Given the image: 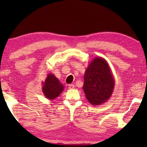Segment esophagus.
<instances>
[{"label": "esophagus", "mask_w": 147, "mask_h": 147, "mask_svg": "<svg viewBox=\"0 0 147 147\" xmlns=\"http://www.w3.org/2000/svg\"><path fill=\"white\" fill-rule=\"evenodd\" d=\"M74 88V86L73 84H70V85H69V88L70 89H73Z\"/></svg>", "instance_id": "34e87169"}]
</instances>
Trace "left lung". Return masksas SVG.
<instances>
[{"instance_id":"left-lung-1","label":"left lung","mask_w":147,"mask_h":147,"mask_svg":"<svg viewBox=\"0 0 147 147\" xmlns=\"http://www.w3.org/2000/svg\"><path fill=\"white\" fill-rule=\"evenodd\" d=\"M84 79L83 90L92 105H100L111 97L115 80L105 59L101 57L93 58L86 69Z\"/></svg>"}]
</instances>
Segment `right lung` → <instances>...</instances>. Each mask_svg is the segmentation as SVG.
<instances>
[{
  "label": "right lung",
  "instance_id": "1",
  "mask_svg": "<svg viewBox=\"0 0 147 147\" xmlns=\"http://www.w3.org/2000/svg\"><path fill=\"white\" fill-rule=\"evenodd\" d=\"M42 91L45 97L53 100L58 97L64 90V86L60 81L52 73L47 74L45 82H42Z\"/></svg>",
  "mask_w": 147,
  "mask_h": 147
}]
</instances>
